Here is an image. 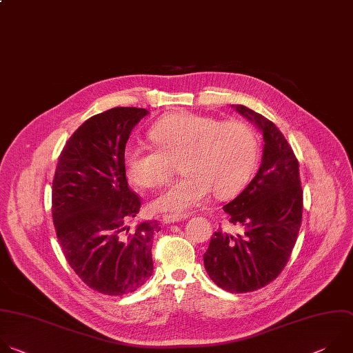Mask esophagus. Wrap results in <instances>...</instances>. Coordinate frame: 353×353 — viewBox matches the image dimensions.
<instances>
[{"instance_id": "34e87169", "label": "esophagus", "mask_w": 353, "mask_h": 353, "mask_svg": "<svg viewBox=\"0 0 353 353\" xmlns=\"http://www.w3.org/2000/svg\"><path fill=\"white\" fill-rule=\"evenodd\" d=\"M188 214H165L163 216V221L165 224H171V223H178L182 220H186Z\"/></svg>"}]
</instances>
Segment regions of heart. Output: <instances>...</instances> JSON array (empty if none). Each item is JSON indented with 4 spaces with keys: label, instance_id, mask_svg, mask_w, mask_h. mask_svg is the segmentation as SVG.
Returning <instances> with one entry per match:
<instances>
[{
    "label": "heart",
    "instance_id": "1",
    "mask_svg": "<svg viewBox=\"0 0 353 353\" xmlns=\"http://www.w3.org/2000/svg\"><path fill=\"white\" fill-rule=\"evenodd\" d=\"M149 137L156 149L129 146L123 165L132 183L156 188L170 179L179 160L183 175L153 201L160 211L185 213L204 203L211 192L219 199L236 194L259 161L257 136L250 125L238 119L174 112L156 122Z\"/></svg>",
    "mask_w": 353,
    "mask_h": 353
}]
</instances>
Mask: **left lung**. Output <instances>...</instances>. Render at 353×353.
Returning <instances> with one entry per match:
<instances>
[{
	"label": "left lung",
	"instance_id": "left-lung-1",
	"mask_svg": "<svg viewBox=\"0 0 353 353\" xmlns=\"http://www.w3.org/2000/svg\"><path fill=\"white\" fill-rule=\"evenodd\" d=\"M235 110L263 133L261 165L245 190L224 205L230 223L243 227V234L220 228L203 260L220 288L245 294L270 284L287 265L302 223L303 190L299 163L285 136L261 114L245 105Z\"/></svg>",
	"mask_w": 353,
	"mask_h": 353
}]
</instances>
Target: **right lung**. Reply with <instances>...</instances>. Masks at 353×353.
I'll return each mask as SVG.
<instances>
[{"label": "right lung", "instance_id": "obj_1", "mask_svg": "<svg viewBox=\"0 0 353 353\" xmlns=\"http://www.w3.org/2000/svg\"><path fill=\"white\" fill-rule=\"evenodd\" d=\"M145 108L115 107L85 121L63 146L52 181V221L69 265L104 295L122 296L153 274L152 239L157 221L126 223L140 197L129 189L123 153Z\"/></svg>", "mask_w": 353, "mask_h": 353}]
</instances>
